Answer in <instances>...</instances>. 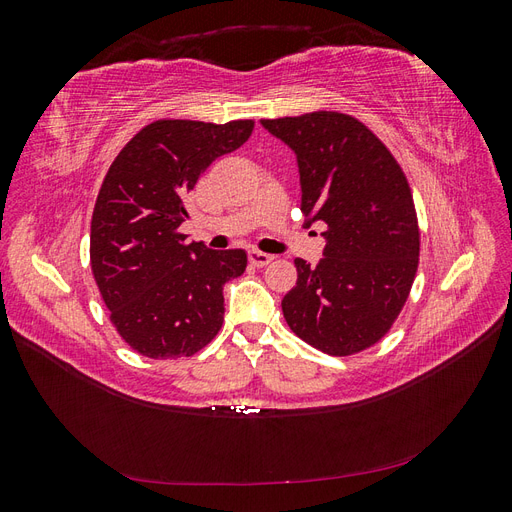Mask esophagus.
<instances>
[{"label": "esophagus", "mask_w": 512, "mask_h": 512, "mask_svg": "<svg viewBox=\"0 0 512 512\" xmlns=\"http://www.w3.org/2000/svg\"><path fill=\"white\" fill-rule=\"evenodd\" d=\"M271 260H273L271 254H265V252H260V250H250V262H252L254 267H267Z\"/></svg>", "instance_id": "esophagus-1"}]
</instances>
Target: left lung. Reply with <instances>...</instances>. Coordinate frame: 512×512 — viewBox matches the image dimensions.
<instances>
[{
  "mask_svg": "<svg viewBox=\"0 0 512 512\" xmlns=\"http://www.w3.org/2000/svg\"><path fill=\"white\" fill-rule=\"evenodd\" d=\"M297 156L305 226L327 230L322 260H294L282 299L288 327L333 356L374 346L404 307L418 267V224L406 175L380 138L350 115L262 119Z\"/></svg>",
  "mask_w": 512,
  "mask_h": 512,
  "instance_id": "left-lung-1",
  "label": "left lung"
}]
</instances>
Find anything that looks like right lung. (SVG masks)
Here are the masks:
<instances>
[{
    "mask_svg": "<svg viewBox=\"0 0 512 512\" xmlns=\"http://www.w3.org/2000/svg\"><path fill=\"white\" fill-rule=\"evenodd\" d=\"M252 119H160L119 151L91 218V271L126 344L149 359L192 356L224 322V284L245 250H209L177 230L185 198L209 164L239 149Z\"/></svg>",
    "mask_w": 512,
    "mask_h": 512,
    "instance_id": "obj_1",
    "label": "right lung"
}]
</instances>
